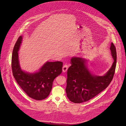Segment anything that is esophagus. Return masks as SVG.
I'll list each match as a JSON object with an SVG mask.
<instances>
[{
	"instance_id": "esophagus-1",
	"label": "esophagus",
	"mask_w": 126,
	"mask_h": 126,
	"mask_svg": "<svg viewBox=\"0 0 126 126\" xmlns=\"http://www.w3.org/2000/svg\"><path fill=\"white\" fill-rule=\"evenodd\" d=\"M67 69H68V65H67V64H65V65L63 66V67H62L63 72H66V71H67Z\"/></svg>"
}]
</instances>
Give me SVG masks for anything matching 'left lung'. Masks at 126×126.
I'll return each mask as SVG.
<instances>
[{
	"mask_svg": "<svg viewBox=\"0 0 126 126\" xmlns=\"http://www.w3.org/2000/svg\"><path fill=\"white\" fill-rule=\"evenodd\" d=\"M110 50L114 60L111 68L104 76L92 75L85 64V60L74 57L67 72L66 91L69 100L74 103L86 102L106 89L114 77L117 62L116 47L111 43Z\"/></svg>",
	"mask_w": 126,
	"mask_h": 126,
	"instance_id": "obj_1",
	"label": "left lung"
}]
</instances>
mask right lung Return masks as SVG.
Masks as SVG:
<instances>
[{"label": "right lung", "instance_id": "1", "mask_svg": "<svg viewBox=\"0 0 126 126\" xmlns=\"http://www.w3.org/2000/svg\"><path fill=\"white\" fill-rule=\"evenodd\" d=\"M22 37L19 36L13 50L11 60L12 73L19 85L31 98L36 100L46 98L52 89L54 79L62 72L63 62H47L40 71L28 74L22 71L19 66L18 51Z\"/></svg>", "mask_w": 126, "mask_h": 126}]
</instances>
